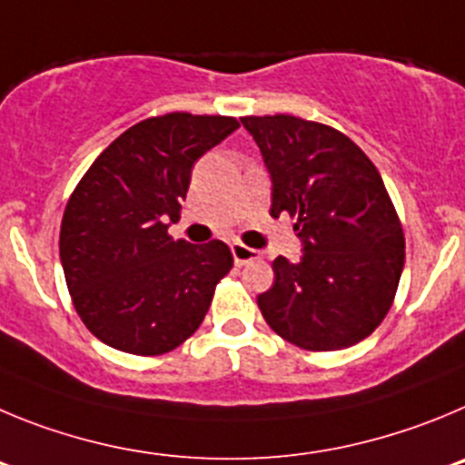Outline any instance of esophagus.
<instances>
[{
    "label": "esophagus",
    "instance_id": "34e87169",
    "mask_svg": "<svg viewBox=\"0 0 465 465\" xmlns=\"http://www.w3.org/2000/svg\"><path fill=\"white\" fill-rule=\"evenodd\" d=\"M232 254H233V262H236L238 266H242V263L254 262V259L262 257L257 250L248 248V245H242V242H232Z\"/></svg>",
    "mask_w": 465,
    "mask_h": 465
}]
</instances>
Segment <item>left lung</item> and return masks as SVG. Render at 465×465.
<instances>
[{
    "mask_svg": "<svg viewBox=\"0 0 465 465\" xmlns=\"http://www.w3.org/2000/svg\"><path fill=\"white\" fill-rule=\"evenodd\" d=\"M271 173V215L290 213L303 242L296 263L278 257L275 282L257 296L284 341L331 352L375 331L394 303L405 238L378 169L345 134L294 115H248Z\"/></svg>",
    "mask_w": 465,
    "mask_h": 465,
    "instance_id": "left-lung-1",
    "label": "left lung"
}]
</instances>
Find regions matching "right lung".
<instances>
[{
	"mask_svg": "<svg viewBox=\"0 0 465 465\" xmlns=\"http://www.w3.org/2000/svg\"><path fill=\"white\" fill-rule=\"evenodd\" d=\"M236 118L166 113L120 134L69 196L60 259L83 324L120 352L154 357L199 329L232 271L227 242L169 236L192 166L223 143Z\"/></svg>",
	"mask_w": 465,
	"mask_h": 465,
	"instance_id": "add662e5",
	"label": "right lung"
}]
</instances>
